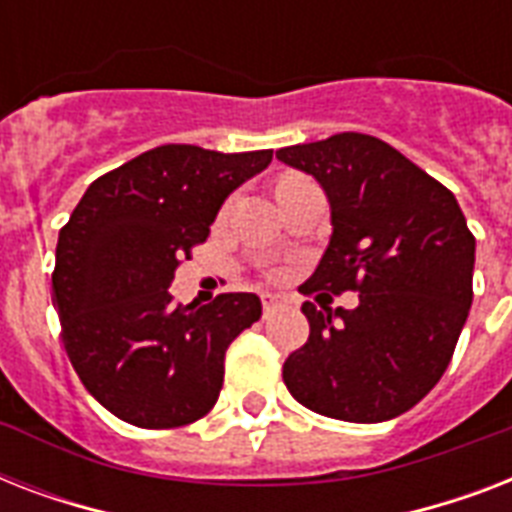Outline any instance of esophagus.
Returning a JSON list of instances; mask_svg holds the SVG:
<instances>
[{
    "mask_svg": "<svg viewBox=\"0 0 512 512\" xmlns=\"http://www.w3.org/2000/svg\"><path fill=\"white\" fill-rule=\"evenodd\" d=\"M281 305H284V303H281L279 297H273V295H265V297H263V319H271L273 313L279 311Z\"/></svg>",
    "mask_w": 512,
    "mask_h": 512,
    "instance_id": "1",
    "label": "esophagus"
}]
</instances>
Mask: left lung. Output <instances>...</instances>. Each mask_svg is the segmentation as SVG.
Listing matches in <instances>:
<instances>
[{
	"instance_id": "obj_1",
	"label": "left lung",
	"mask_w": 512,
	"mask_h": 512,
	"mask_svg": "<svg viewBox=\"0 0 512 512\" xmlns=\"http://www.w3.org/2000/svg\"><path fill=\"white\" fill-rule=\"evenodd\" d=\"M276 156L316 177L332 207L329 247L300 292H358L353 311L303 303L311 335L284 361V385L324 417L393 420L452 361L476 239L454 193L385 140L340 132Z\"/></svg>"
}]
</instances>
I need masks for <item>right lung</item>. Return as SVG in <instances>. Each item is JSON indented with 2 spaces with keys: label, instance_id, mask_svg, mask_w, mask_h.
I'll list each match as a JSON object with an SVG mask.
<instances>
[{
  "label": "right lung",
  "instance_id": "right-lung-1",
  "mask_svg": "<svg viewBox=\"0 0 512 512\" xmlns=\"http://www.w3.org/2000/svg\"><path fill=\"white\" fill-rule=\"evenodd\" d=\"M271 159V148H151L100 175L60 228L52 271L60 337L84 388L119 420L180 428L215 406L225 350L263 305L252 292L180 305L170 284L207 241L228 193Z\"/></svg>",
  "mask_w": 512,
  "mask_h": 512
}]
</instances>
